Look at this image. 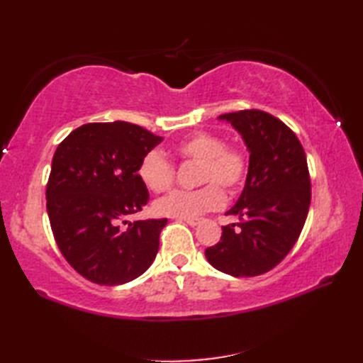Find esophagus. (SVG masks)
<instances>
[{
  "instance_id": "1",
  "label": "esophagus",
  "mask_w": 363,
  "mask_h": 363,
  "mask_svg": "<svg viewBox=\"0 0 363 363\" xmlns=\"http://www.w3.org/2000/svg\"><path fill=\"white\" fill-rule=\"evenodd\" d=\"M179 221H186L187 225H190V226H196V225H199V218H177Z\"/></svg>"
}]
</instances>
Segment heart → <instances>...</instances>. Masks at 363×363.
<instances>
[{"instance_id": "obj_1", "label": "heart", "mask_w": 363, "mask_h": 363, "mask_svg": "<svg viewBox=\"0 0 363 363\" xmlns=\"http://www.w3.org/2000/svg\"><path fill=\"white\" fill-rule=\"evenodd\" d=\"M177 159L198 164L195 181L204 184L195 190H176L156 203L160 215L194 218L196 215L221 207L226 194L243 187L250 173L248 152L240 145L226 143L215 130H196L173 146ZM138 177L151 191L162 194L173 187L176 168L162 152H146L138 164Z\"/></svg>"}]
</instances>
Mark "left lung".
<instances>
[{
	"instance_id": "8db88e82",
	"label": "left lung",
	"mask_w": 363,
	"mask_h": 363,
	"mask_svg": "<svg viewBox=\"0 0 363 363\" xmlns=\"http://www.w3.org/2000/svg\"><path fill=\"white\" fill-rule=\"evenodd\" d=\"M250 150V173L237 204L235 226H223L220 242L206 250L209 264L235 277L274 268L303 230L311 206V176L296 134L272 113L242 109L223 113Z\"/></svg>"
}]
</instances>
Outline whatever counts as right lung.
Returning <instances> with one entry per match:
<instances>
[{
	"instance_id": "right-lung-1",
	"label": "right lung",
	"mask_w": 363,
	"mask_h": 363,
	"mask_svg": "<svg viewBox=\"0 0 363 363\" xmlns=\"http://www.w3.org/2000/svg\"><path fill=\"white\" fill-rule=\"evenodd\" d=\"M162 142L128 121L87 123L59 143L46 184V211L60 252L76 272L99 285H120L150 268L167 218L140 212L150 194L138 164Z\"/></svg>"
}]
</instances>
